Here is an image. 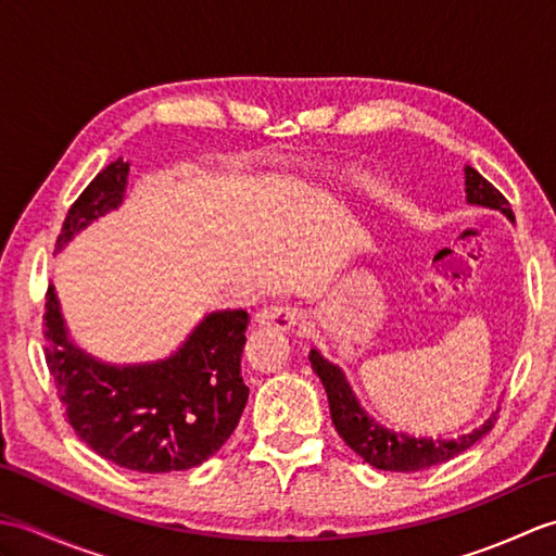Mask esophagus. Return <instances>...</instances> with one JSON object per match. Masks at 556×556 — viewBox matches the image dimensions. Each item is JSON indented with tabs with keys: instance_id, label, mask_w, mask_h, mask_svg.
I'll return each mask as SVG.
<instances>
[{
	"instance_id": "esophagus-1",
	"label": "esophagus",
	"mask_w": 556,
	"mask_h": 556,
	"mask_svg": "<svg viewBox=\"0 0 556 556\" xmlns=\"http://www.w3.org/2000/svg\"><path fill=\"white\" fill-rule=\"evenodd\" d=\"M255 327H275V329H291L299 325V311L289 305H265L253 315Z\"/></svg>"
}]
</instances>
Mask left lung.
I'll use <instances>...</instances> for the list:
<instances>
[{"label":"left lung","mask_w":556,"mask_h":556,"mask_svg":"<svg viewBox=\"0 0 556 556\" xmlns=\"http://www.w3.org/2000/svg\"><path fill=\"white\" fill-rule=\"evenodd\" d=\"M466 203L476 207L497 210L514 224V212L506 203V198L494 188L488 179L473 169L466 167ZM315 375L327 392L329 413H332V422L353 452L363 460H368L372 468L392 470V473H418V470L432 468L446 464L448 458L464 454L466 448L478 444L485 437L494 420H497V410L458 437H430V434H413L408 430L387 428L384 422L372 418L368 410L363 408L356 392H353L351 382L346 380V372L339 368L337 363L327 361L320 351L311 349L308 356Z\"/></svg>","instance_id":"left-lung-1"}]
</instances>
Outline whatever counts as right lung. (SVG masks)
I'll use <instances>...</instances> for the list:
<instances>
[{
	"label": "right lung",
	"instance_id": "1",
	"mask_svg": "<svg viewBox=\"0 0 556 556\" xmlns=\"http://www.w3.org/2000/svg\"><path fill=\"white\" fill-rule=\"evenodd\" d=\"M128 162L104 167L71 205L56 253L126 200ZM248 313H205L157 361L110 363L71 337L56 289L45 299V358L71 428L102 458L138 473L200 466L229 440L248 401L241 377Z\"/></svg>",
	"mask_w": 556,
	"mask_h": 556
}]
</instances>
